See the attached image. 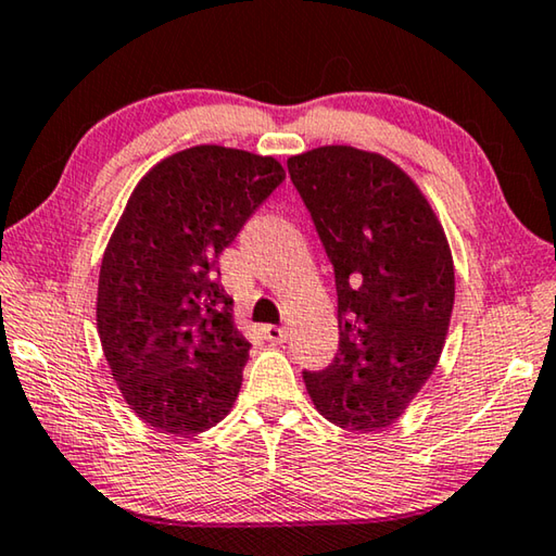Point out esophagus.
Returning a JSON list of instances; mask_svg holds the SVG:
<instances>
[{"label":"esophagus","instance_id":"34e87169","mask_svg":"<svg viewBox=\"0 0 556 556\" xmlns=\"http://www.w3.org/2000/svg\"><path fill=\"white\" fill-rule=\"evenodd\" d=\"M262 333H265V338H267L269 343H285V341H287V336H289L287 328H281V326H271V324L262 326Z\"/></svg>","mask_w":556,"mask_h":556}]
</instances>
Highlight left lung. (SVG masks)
<instances>
[{"label":"left lung","instance_id":"1","mask_svg":"<svg viewBox=\"0 0 556 556\" xmlns=\"http://www.w3.org/2000/svg\"><path fill=\"white\" fill-rule=\"evenodd\" d=\"M287 166L338 291V353L304 372L308 397L336 427L384 429L444 351L456 294L446 232L412 176L378 152L328 144Z\"/></svg>","mask_w":556,"mask_h":556}]
</instances>
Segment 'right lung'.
<instances>
[{
    "label": "right lung",
    "instance_id": "1",
    "mask_svg": "<svg viewBox=\"0 0 556 556\" xmlns=\"http://www.w3.org/2000/svg\"><path fill=\"white\" fill-rule=\"evenodd\" d=\"M275 156L199 144L139 178L105 248L98 333L129 409L168 437L225 419L250 343L232 321L218 257L285 181Z\"/></svg>",
    "mask_w": 556,
    "mask_h": 556
}]
</instances>
